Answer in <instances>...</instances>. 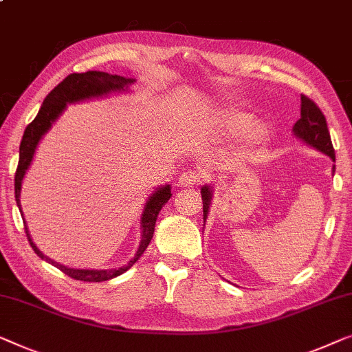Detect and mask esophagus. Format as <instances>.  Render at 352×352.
Segmentation results:
<instances>
[{
	"mask_svg": "<svg viewBox=\"0 0 352 352\" xmlns=\"http://www.w3.org/2000/svg\"><path fill=\"white\" fill-rule=\"evenodd\" d=\"M200 182V176L195 171H186L179 177V187H193Z\"/></svg>",
	"mask_w": 352,
	"mask_h": 352,
	"instance_id": "34e87169",
	"label": "esophagus"
}]
</instances>
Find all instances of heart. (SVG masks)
I'll list each match as a JSON object with an SVG mask.
<instances>
[{
	"instance_id": "heart-1",
	"label": "heart",
	"mask_w": 352,
	"mask_h": 352,
	"mask_svg": "<svg viewBox=\"0 0 352 352\" xmlns=\"http://www.w3.org/2000/svg\"><path fill=\"white\" fill-rule=\"evenodd\" d=\"M244 142L248 146L261 144L267 140L270 133L268 126L265 124H254V116L241 111H227L223 113L214 125V133L219 136H238L244 133Z\"/></svg>"
}]
</instances>
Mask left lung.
<instances>
[{
	"mask_svg": "<svg viewBox=\"0 0 352 352\" xmlns=\"http://www.w3.org/2000/svg\"><path fill=\"white\" fill-rule=\"evenodd\" d=\"M294 135L298 140L307 142L308 146L314 147L316 151L322 152L335 162V151L330 140V133L327 129V120L314 101L308 96L302 95V108H300V119L294 125ZM335 173V165H333ZM201 200H203V221H206L208 211H210L211 200H212V187L203 186L201 187Z\"/></svg>",
	"mask_w": 352,
	"mask_h": 352,
	"instance_id": "left-lung-1",
	"label": "left lung"
}]
</instances>
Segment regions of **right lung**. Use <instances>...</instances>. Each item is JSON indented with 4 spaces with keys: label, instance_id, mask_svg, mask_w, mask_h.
Wrapping results in <instances>:
<instances>
[{
    "label": "right lung",
    "instance_id": "obj_1",
    "mask_svg": "<svg viewBox=\"0 0 352 352\" xmlns=\"http://www.w3.org/2000/svg\"><path fill=\"white\" fill-rule=\"evenodd\" d=\"M131 84H135V79L124 78V76L109 74L103 73V71H87V73H73L60 82L50 94L45 96L41 106L38 116L34 117V120L23 131V138L20 142V151H19V166L15 171V201L22 214L23 223H25V232H27L30 246L33 248V251L43 258V261L52 263L54 267L62 270L65 274H68L69 278L78 279V281L85 283H101L113 279L119 274L125 273L126 270L133 267V263L141 257V254L146 251V248L149 246L152 236H154L155 230V221L157 216L162 210V206L171 198V186L165 184L157 187L154 192L151 193V197L147 198L144 210H142L141 216V241L140 248L136 251L135 257L130 258L129 263L122 265L117 268H106V270H87V268H69L65 265L54 262L52 258L44 256L39 251L36 244L33 243L30 232L27 228V222H25L22 205H20V192H22V182L23 177L27 175L30 165H32L34 152L39 141L43 140V136L50 130V126L54 125V122L63 114L66 106L73 103H80V101H87L94 98H103V96L120 94V91H129V87Z\"/></svg>",
    "mask_w": 352,
    "mask_h": 352
}]
</instances>
